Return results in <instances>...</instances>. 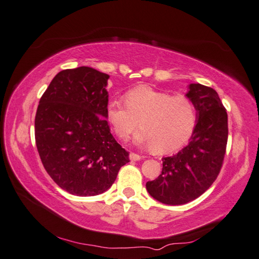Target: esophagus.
Instances as JSON below:
<instances>
[{
    "label": "esophagus",
    "instance_id": "obj_1",
    "mask_svg": "<svg viewBox=\"0 0 259 259\" xmlns=\"http://www.w3.org/2000/svg\"><path fill=\"white\" fill-rule=\"evenodd\" d=\"M129 158H130V160H133V161H139L144 157L137 155V153H135V152H131L130 155H129Z\"/></svg>",
    "mask_w": 259,
    "mask_h": 259
}]
</instances>
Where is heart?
Masks as SVG:
<instances>
[{"mask_svg": "<svg viewBox=\"0 0 259 259\" xmlns=\"http://www.w3.org/2000/svg\"><path fill=\"white\" fill-rule=\"evenodd\" d=\"M107 118L119 138L125 140L139 123L136 142L157 152H172L190 139L198 113L189 98L140 85L125 92L124 102L110 100Z\"/></svg>", "mask_w": 259, "mask_h": 259, "instance_id": "heart-1", "label": "heart"}]
</instances>
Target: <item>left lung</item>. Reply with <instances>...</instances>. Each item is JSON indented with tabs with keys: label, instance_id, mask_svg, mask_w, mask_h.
I'll return each mask as SVG.
<instances>
[{
	"label": "left lung",
	"instance_id": "1",
	"mask_svg": "<svg viewBox=\"0 0 259 259\" xmlns=\"http://www.w3.org/2000/svg\"><path fill=\"white\" fill-rule=\"evenodd\" d=\"M186 97L197 108V124L189 144L162 158V171L148 181L150 196L166 205H184L201 196L221 171L228 139L226 109L212 88L191 83Z\"/></svg>",
	"mask_w": 259,
	"mask_h": 259
}]
</instances>
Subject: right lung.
Wrapping results in <instances>:
<instances>
[{
	"instance_id": "1",
	"label": "right lung",
	"mask_w": 259,
	"mask_h": 259,
	"mask_svg": "<svg viewBox=\"0 0 259 259\" xmlns=\"http://www.w3.org/2000/svg\"><path fill=\"white\" fill-rule=\"evenodd\" d=\"M108 79L89 67L62 70L38 102L35 144L43 167L60 188L75 196L107 191L130 161L110 133Z\"/></svg>"
}]
</instances>
